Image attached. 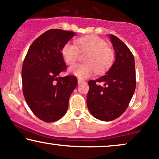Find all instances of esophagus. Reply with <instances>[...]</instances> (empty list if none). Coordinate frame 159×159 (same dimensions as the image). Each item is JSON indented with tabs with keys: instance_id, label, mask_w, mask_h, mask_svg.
I'll return each instance as SVG.
<instances>
[{
	"instance_id": "1",
	"label": "esophagus",
	"mask_w": 159,
	"mask_h": 159,
	"mask_svg": "<svg viewBox=\"0 0 159 159\" xmlns=\"http://www.w3.org/2000/svg\"><path fill=\"white\" fill-rule=\"evenodd\" d=\"M82 82H84L83 80H81V79H80V78H78V84H81Z\"/></svg>"
}]
</instances>
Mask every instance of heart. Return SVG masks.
Here are the masks:
<instances>
[{
    "mask_svg": "<svg viewBox=\"0 0 159 159\" xmlns=\"http://www.w3.org/2000/svg\"><path fill=\"white\" fill-rule=\"evenodd\" d=\"M77 45L66 42L63 46L61 54L66 64L73 65L78 60L80 52L87 53L84 64H78L70 68L69 72L79 78H87L95 72L102 73L111 66L115 55L107 42L95 35H88L77 39Z\"/></svg>",
    "mask_w": 159,
    "mask_h": 159,
    "instance_id": "1",
    "label": "heart"
}]
</instances>
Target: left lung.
I'll use <instances>...</instances> for the list:
<instances>
[{
    "mask_svg": "<svg viewBox=\"0 0 159 159\" xmlns=\"http://www.w3.org/2000/svg\"><path fill=\"white\" fill-rule=\"evenodd\" d=\"M116 53V60L104 75L88 82L87 104L97 119L110 121L127 110L136 85L134 56L119 38L109 35ZM102 82L104 86L98 83Z\"/></svg>",
    "mask_w": 159,
    "mask_h": 159,
    "instance_id": "1",
    "label": "left lung"
}]
</instances>
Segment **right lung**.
<instances>
[{"label": "right lung", "mask_w": 159, "mask_h": 159, "mask_svg": "<svg viewBox=\"0 0 159 159\" xmlns=\"http://www.w3.org/2000/svg\"><path fill=\"white\" fill-rule=\"evenodd\" d=\"M75 33L52 29L40 35L29 48L22 66L23 93L28 106L45 122L60 119L78 84L73 75L60 77L66 70L61 49Z\"/></svg>", "instance_id": "obj_1"}]
</instances>
